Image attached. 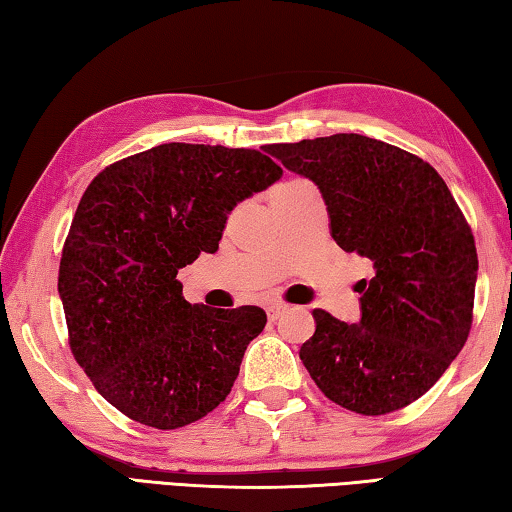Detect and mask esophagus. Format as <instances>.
<instances>
[{"instance_id":"esophagus-1","label":"esophagus","mask_w":512,"mask_h":512,"mask_svg":"<svg viewBox=\"0 0 512 512\" xmlns=\"http://www.w3.org/2000/svg\"><path fill=\"white\" fill-rule=\"evenodd\" d=\"M284 311H287V305H284V302H273V305L266 307L268 320H277V318L284 314Z\"/></svg>"}]
</instances>
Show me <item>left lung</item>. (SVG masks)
I'll list each match as a JSON object with an SVG mask.
<instances>
[{
	"label": "left lung",
	"instance_id": "1",
	"mask_svg": "<svg viewBox=\"0 0 512 512\" xmlns=\"http://www.w3.org/2000/svg\"><path fill=\"white\" fill-rule=\"evenodd\" d=\"M266 153L314 183L345 253L372 262L359 323L314 309L300 359L329 400L384 415L424 395L463 350L472 327L479 259L445 180L429 162L357 133Z\"/></svg>",
	"mask_w": 512,
	"mask_h": 512
}]
</instances>
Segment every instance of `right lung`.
Returning <instances> with one entry per match:
<instances>
[{
    "label": "right lung",
    "instance_id": "1",
    "mask_svg": "<svg viewBox=\"0 0 512 512\" xmlns=\"http://www.w3.org/2000/svg\"><path fill=\"white\" fill-rule=\"evenodd\" d=\"M280 178L253 149L171 142L110 164L85 189L58 296L76 361L128 418L178 429L228 397L264 309L189 305L176 275L216 253L237 203Z\"/></svg>",
    "mask_w": 512,
    "mask_h": 512
}]
</instances>
